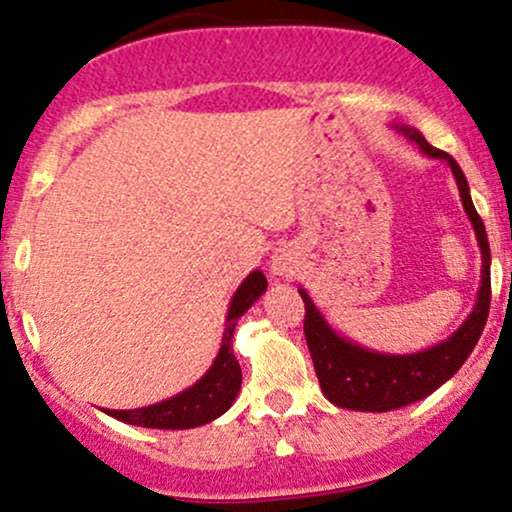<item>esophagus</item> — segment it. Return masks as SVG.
<instances>
[{
    "label": "esophagus",
    "instance_id": "34e87169",
    "mask_svg": "<svg viewBox=\"0 0 512 512\" xmlns=\"http://www.w3.org/2000/svg\"><path fill=\"white\" fill-rule=\"evenodd\" d=\"M272 272L276 276H289V272H291V257L286 255V252L279 250L272 257Z\"/></svg>",
    "mask_w": 512,
    "mask_h": 512
}]
</instances>
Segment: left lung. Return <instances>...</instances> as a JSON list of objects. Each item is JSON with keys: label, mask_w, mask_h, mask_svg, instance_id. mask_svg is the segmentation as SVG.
Here are the masks:
<instances>
[{"label": "left lung", "mask_w": 512, "mask_h": 512, "mask_svg": "<svg viewBox=\"0 0 512 512\" xmlns=\"http://www.w3.org/2000/svg\"><path fill=\"white\" fill-rule=\"evenodd\" d=\"M395 129L419 146L428 158L448 163L452 175H455L464 214L472 221L474 236H477L481 250V286L477 303H474V310L467 315V320L445 342L428 346L416 354H383V351H373L368 346L351 342L325 320V315L317 310L308 291L298 289L305 303L303 330L310 356H313L317 380H320L325 397L342 409L392 411L436 392L462 368V363L474 351L491 308L489 238H486L484 221L474 209L462 168L450 154L428 144L419 129L407 125H395Z\"/></svg>", "instance_id": "obj_1"}]
</instances>
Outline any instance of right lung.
<instances>
[{"label":"right lung","instance_id":"right-lung-1","mask_svg":"<svg viewBox=\"0 0 512 512\" xmlns=\"http://www.w3.org/2000/svg\"><path fill=\"white\" fill-rule=\"evenodd\" d=\"M267 291V279L260 269L245 276L243 284L233 293L228 305L226 327H223L221 349L216 354L207 373L195 385L182 390L180 395L163 399L158 404H149L142 409H105L117 421L144 428H168V431H182V428H197L219 419L236 402L243 373H240L238 358L233 354V332L240 315L250 310V305Z\"/></svg>","mask_w":512,"mask_h":512}]
</instances>
